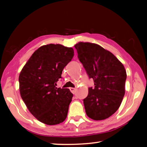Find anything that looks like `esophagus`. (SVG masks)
<instances>
[{"label":"esophagus","instance_id":"34e87169","mask_svg":"<svg viewBox=\"0 0 147 147\" xmlns=\"http://www.w3.org/2000/svg\"><path fill=\"white\" fill-rule=\"evenodd\" d=\"M70 91H71V93H73V94H74L76 93V89L75 88H70Z\"/></svg>","mask_w":147,"mask_h":147}]
</instances>
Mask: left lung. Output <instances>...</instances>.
<instances>
[{"instance_id":"1","label":"left lung","mask_w":147,"mask_h":147,"mask_svg":"<svg viewBox=\"0 0 147 147\" xmlns=\"http://www.w3.org/2000/svg\"><path fill=\"white\" fill-rule=\"evenodd\" d=\"M74 47L94 88H89L84 99L86 113L93 120H104L119 109L125 93L126 72L123 63L108 51L95 43L80 42Z\"/></svg>"}]
</instances>
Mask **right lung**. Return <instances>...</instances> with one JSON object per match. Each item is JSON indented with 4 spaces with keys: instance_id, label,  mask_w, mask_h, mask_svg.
<instances>
[{
    "instance_id": "right-lung-1",
    "label": "right lung",
    "mask_w": 147,
    "mask_h": 147,
    "mask_svg": "<svg viewBox=\"0 0 147 147\" xmlns=\"http://www.w3.org/2000/svg\"><path fill=\"white\" fill-rule=\"evenodd\" d=\"M74 56V50L59 44L36 50L19 74L21 96L38 121L48 125L63 122L73 94L67 88H57L63 69Z\"/></svg>"
}]
</instances>
